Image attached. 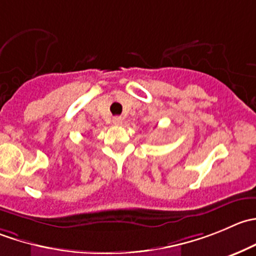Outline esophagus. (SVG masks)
Instances as JSON below:
<instances>
[{
	"label": "esophagus",
	"mask_w": 256,
	"mask_h": 256,
	"mask_svg": "<svg viewBox=\"0 0 256 256\" xmlns=\"http://www.w3.org/2000/svg\"><path fill=\"white\" fill-rule=\"evenodd\" d=\"M112 122L114 125H121L122 124V118H120V116H116V118H112Z\"/></svg>",
	"instance_id": "esophagus-1"
}]
</instances>
